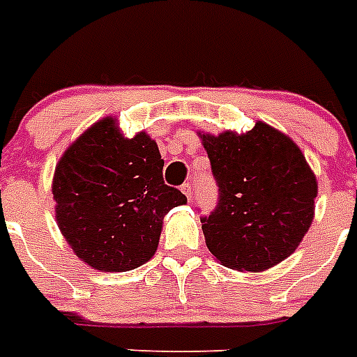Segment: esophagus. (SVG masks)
<instances>
[{"instance_id":"obj_1","label":"esophagus","mask_w":357,"mask_h":357,"mask_svg":"<svg viewBox=\"0 0 357 357\" xmlns=\"http://www.w3.org/2000/svg\"><path fill=\"white\" fill-rule=\"evenodd\" d=\"M181 192L187 196L188 201H192V187H190V183H185L181 187Z\"/></svg>"}]
</instances>
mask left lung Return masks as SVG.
Returning <instances> with one entry per match:
<instances>
[{"label":"left lung","mask_w":357,"mask_h":357,"mask_svg":"<svg viewBox=\"0 0 357 357\" xmlns=\"http://www.w3.org/2000/svg\"><path fill=\"white\" fill-rule=\"evenodd\" d=\"M199 138L219 185L217 208L201 226L210 253L237 271L280 264L314 219L318 183L300 147L264 122Z\"/></svg>","instance_id":"8db88e82"}]
</instances>
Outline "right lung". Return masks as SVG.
I'll use <instances>...</instances> for the list:
<instances>
[{
    "label": "right lung",
    "instance_id": "add662e5",
    "mask_svg": "<svg viewBox=\"0 0 357 357\" xmlns=\"http://www.w3.org/2000/svg\"><path fill=\"white\" fill-rule=\"evenodd\" d=\"M163 160L145 131L123 136L105 116L88 127L57 161L52 181L61 234L98 271H131L153 259L163 217L187 203L163 183Z\"/></svg>",
    "mask_w": 357,
    "mask_h": 357
}]
</instances>
